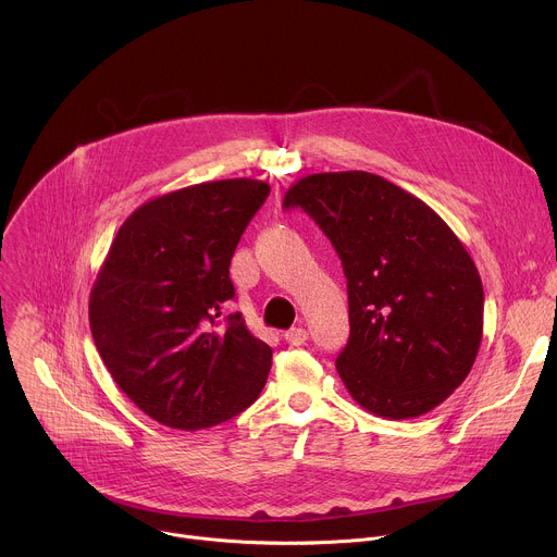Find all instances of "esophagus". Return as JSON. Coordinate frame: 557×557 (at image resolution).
I'll use <instances>...</instances> for the list:
<instances>
[{
  "label": "esophagus",
  "instance_id": "esophagus-1",
  "mask_svg": "<svg viewBox=\"0 0 557 557\" xmlns=\"http://www.w3.org/2000/svg\"><path fill=\"white\" fill-rule=\"evenodd\" d=\"M284 339H286V344H290V346H304L306 339H308V333H306V329L297 326V329L286 331V333H284Z\"/></svg>",
  "mask_w": 557,
  "mask_h": 557
}]
</instances>
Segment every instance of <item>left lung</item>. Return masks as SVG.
Returning a JSON list of instances; mask_svg holds the SVG:
<instances>
[{"label": "left lung", "instance_id": "8db88e82", "mask_svg": "<svg viewBox=\"0 0 557 557\" xmlns=\"http://www.w3.org/2000/svg\"><path fill=\"white\" fill-rule=\"evenodd\" d=\"M284 207H301L339 253L350 339L337 372L348 394L392 421L441 406L483 339V282L458 235L423 200L368 172L304 176Z\"/></svg>", "mask_w": 557, "mask_h": 557}]
</instances>
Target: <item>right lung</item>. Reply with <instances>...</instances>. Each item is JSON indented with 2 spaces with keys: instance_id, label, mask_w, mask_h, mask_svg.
<instances>
[{
  "instance_id": "add662e5",
  "label": "right lung",
  "mask_w": 557,
  "mask_h": 557,
  "mask_svg": "<svg viewBox=\"0 0 557 557\" xmlns=\"http://www.w3.org/2000/svg\"><path fill=\"white\" fill-rule=\"evenodd\" d=\"M271 187L209 181L156 196L119 228L90 290V331L114 383L147 417L205 430L249 408L273 350L240 314L228 264Z\"/></svg>"
}]
</instances>
